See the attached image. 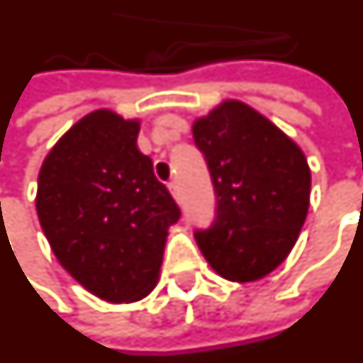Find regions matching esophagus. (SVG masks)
Here are the masks:
<instances>
[{
  "label": "esophagus",
  "mask_w": 363,
  "mask_h": 363,
  "mask_svg": "<svg viewBox=\"0 0 363 363\" xmlns=\"http://www.w3.org/2000/svg\"><path fill=\"white\" fill-rule=\"evenodd\" d=\"M169 190H171V194H173V199L177 202H181V190H179V184L177 182H169Z\"/></svg>",
  "instance_id": "esophagus-1"
}]
</instances>
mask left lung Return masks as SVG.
<instances>
[{
  "mask_svg": "<svg viewBox=\"0 0 363 363\" xmlns=\"http://www.w3.org/2000/svg\"><path fill=\"white\" fill-rule=\"evenodd\" d=\"M216 192V220L196 232L210 267L235 283L277 269L296 243L311 204L303 149L261 111L222 100L192 123Z\"/></svg>",
  "mask_w": 363,
  "mask_h": 363,
  "instance_id": "1",
  "label": "left lung"
}]
</instances>
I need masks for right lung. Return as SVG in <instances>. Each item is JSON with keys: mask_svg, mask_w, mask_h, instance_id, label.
<instances>
[{"mask_svg": "<svg viewBox=\"0 0 363 363\" xmlns=\"http://www.w3.org/2000/svg\"><path fill=\"white\" fill-rule=\"evenodd\" d=\"M141 120L100 108L76 121L40 164L37 216L58 263L108 303L145 298L159 281L181 210L138 149Z\"/></svg>", "mask_w": 363, "mask_h": 363, "instance_id": "obj_1", "label": "right lung"}]
</instances>
